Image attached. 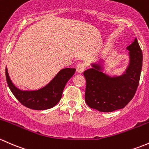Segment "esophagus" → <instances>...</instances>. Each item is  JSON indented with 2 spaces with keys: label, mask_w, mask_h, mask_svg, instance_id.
Wrapping results in <instances>:
<instances>
[{
  "label": "esophagus",
  "mask_w": 149,
  "mask_h": 149,
  "mask_svg": "<svg viewBox=\"0 0 149 149\" xmlns=\"http://www.w3.org/2000/svg\"><path fill=\"white\" fill-rule=\"evenodd\" d=\"M85 68H86L85 64L79 63L77 64V66L76 70H77V72L78 73H82L84 71H85Z\"/></svg>",
  "instance_id": "obj_1"
}]
</instances>
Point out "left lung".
<instances>
[{"mask_svg":"<svg viewBox=\"0 0 149 149\" xmlns=\"http://www.w3.org/2000/svg\"><path fill=\"white\" fill-rule=\"evenodd\" d=\"M129 62L120 74L105 73L102 61L91 64L84 72L86 79L85 102L90 108L100 112L123 108L133 99L140 80L143 54L137 39L126 48Z\"/></svg>","mask_w":149,"mask_h":149,"instance_id":"8db88e82","label":"left lung"}]
</instances>
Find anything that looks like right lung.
I'll return each mask as SVG.
<instances>
[{
  "label": "right lung",
  "instance_id": "1",
  "mask_svg": "<svg viewBox=\"0 0 149 149\" xmlns=\"http://www.w3.org/2000/svg\"><path fill=\"white\" fill-rule=\"evenodd\" d=\"M75 71L74 68L62 69L47 85L31 90L18 88L10 79L7 67L6 77L10 91L23 105L33 110H44L53 108L59 102L66 84Z\"/></svg>",
  "mask_w": 149,
  "mask_h": 149
}]
</instances>
